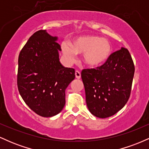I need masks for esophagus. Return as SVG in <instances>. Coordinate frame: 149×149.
<instances>
[{"label":"esophagus","mask_w":149,"mask_h":149,"mask_svg":"<svg viewBox=\"0 0 149 149\" xmlns=\"http://www.w3.org/2000/svg\"><path fill=\"white\" fill-rule=\"evenodd\" d=\"M75 75H76V78H77V79H80V77H81L80 72L78 71H76V72H75Z\"/></svg>","instance_id":"34e87169"}]
</instances>
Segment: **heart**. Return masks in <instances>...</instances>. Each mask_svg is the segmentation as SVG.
<instances>
[{"label":"heart","mask_w":149,"mask_h":149,"mask_svg":"<svg viewBox=\"0 0 149 149\" xmlns=\"http://www.w3.org/2000/svg\"><path fill=\"white\" fill-rule=\"evenodd\" d=\"M63 54L72 62L76 54H83L84 64L90 68H97L105 64L111 56V42L107 38L95 35H85L75 38L70 45L63 42L61 45Z\"/></svg>","instance_id":"1"}]
</instances>
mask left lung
I'll return each instance as SVG.
<instances>
[{
    "label": "left lung",
    "instance_id": "obj_1",
    "mask_svg": "<svg viewBox=\"0 0 149 149\" xmlns=\"http://www.w3.org/2000/svg\"><path fill=\"white\" fill-rule=\"evenodd\" d=\"M134 74L132 59L124 47L100 67L83 70L86 103L92 115L105 118L123 109L130 96Z\"/></svg>",
    "mask_w": 149,
    "mask_h": 149
}]
</instances>
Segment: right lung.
Masks as SVG:
<instances>
[{"mask_svg": "<svg viewBox=\"0 0 149 149\" xmlns=\"http://www.w3.org/2000/svg\"><path fill=\"white\" fill-rule=\"evenodd\" d=\"M46 31L34 33L18 58L17 87L29 107L42 117H52L65 105V90L75 78V70L59 61L61 46Z\"/></svg>", "mask_w": 149, "mask_h": 149, "instance_id": "right-lung-1", "label": "right lung"}]
</instances>
